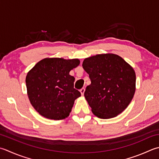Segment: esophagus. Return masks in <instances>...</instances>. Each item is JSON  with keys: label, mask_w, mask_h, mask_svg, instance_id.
Returning a JSON list of instances; mask_svg holds the SVG:
<instances>
[{"label": "esophagus", "mask_w": 159, "mask_h": 159, "mask_svg": "<svg viewBox=\"0 0 159 159\" xmlns=\"http://www.w3.org/2000/svg\"><path fill=\"white\" fill-rule=\"evenodd\" d=\"M85 88H81V89H80V93H81L82 95L84 94V92H85Z\"/></svg>", "instance_id": "obj_1"}]
</instances>
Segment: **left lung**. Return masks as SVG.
Returning a JSON list of instances; mask_svg holds the SVG:
<instances>
[{
  "instance_id": "8db88e82",
  "label": "left lung",
  "mask_w": 159,
  "mask_h": 159,
  "mask_svg": "<svg viewBox=\"0 0 159 159\" xmlns=\"http://www.w3.org/2000/svg\"><path fill=\"white\" fill-rule=\"evenodd\" d=\"M83 67L91 80L84 96L93 114L107 119L125 110L135 93L136 74L133 68L114 54L87 58Z\"/></svg>"
}]
</instances>
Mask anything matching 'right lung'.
<instances>
[{"label": "right lung", "instance_id": "add662e5", "mask_svg": "<svg viewBox=\"0 0 159 159\" xmlns=\"http://www.w3.org/2000/svg\"><path fill=\"white\" fill-rule=\"evenodd\" d=\"M79 59L46 58L37 63L26 76L27 95L34 108L47 119L62 120L71 111L80 92L74 88L70 71Z\"/></svg>", "mask_w": 159, "mask_h": 159}]
</instances>
